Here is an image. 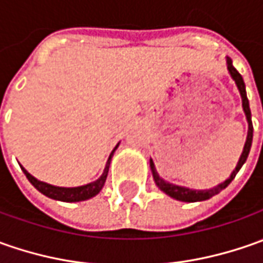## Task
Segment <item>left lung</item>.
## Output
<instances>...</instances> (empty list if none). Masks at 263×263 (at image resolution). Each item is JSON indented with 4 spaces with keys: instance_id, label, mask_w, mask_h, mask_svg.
Wrapping results in <instances>:
<instances>
[{
    "instance_id": "obj_1",
    "label": "left lung",
    "mask_w": 263,
    "mask_h": 263,
    "mask_svg": "<svg viewBox=\"0 0 263 263\" xmlns=\"http://www.w3.org/2000/svg\"><path fill=\"white\" fill-rule=\"evenodd\" d=\"M227 68L228 71H230V74H231V77H233V80L236 82V85H237L238 87V92H240V95H241V105H243V111H245V114H246L249 124L248 139H246V143H245V147H243L241 157L238 159L236 170L231 173V176L228 177L224 183L212 187V189H208V190H193V189H187V187L176 186V184H173V183H168L164 178L159 177V174L157 173V170H155V165H154V161L151 159L149 164H151L152 176H154V180H155L157 186L159 187L165 195H168L170 197H173V199H176V200H181V202H200V200H206L209 197L215 196V195H218L221 190H224V189L234 180L236 174L240 171V168L243 167V164L246 162V159H248L249 157L250 146H252V139H253V124H252V114H250V108H249V99L248 95H246V87H245L243 77H241V74L234 68L233 61H231L230 58H227Z\"/></svg>"
}]
</instances>
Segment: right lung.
Returning <instances> with one entry per match:
<instances>
[{"instance_id": "right-lung-1", "label": "right lung", "mask_w": 263, "mask_h": 263, "mask_svg": "<svg viewBox=\"0 0 263 263\" xmlns=\"http://www.w3.org/2000/svg\"><path fill=\"white\" fill-rule=\"evenodd\" d=\"M117 146H118V145H117ZM117 146L114 147V151L111 152V155H109L108 161H106L105 170H104L102 176L99 177L98 180H95V181H92V183H89V184H85V186H79V187L52 186V184H48V183H44V181H39V180L35 178L32 174H29L23 167H22V170H23V173H25L26 177H27V180L32 183V186L35 187L36 190H39L42 195L51 197V199H55V200H61V202H82V200H87V199H90V197L96 196V195L102 190V187H104V184H105L106 176H108L109 162H111V158H112V155H114Z\"/></svg>"}]
</instances>
